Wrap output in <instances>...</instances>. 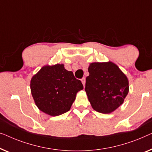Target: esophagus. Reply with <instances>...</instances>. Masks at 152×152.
<instances>
[{
	"instance_id": "1",
	"label": "esophagus",
	"mask_w": 152,
	"mask_h": 152,
	"mask_svg": "<svg viewBox=\"0 0 152 152\" xmlns=\"http://www.w3.org/2000/svg\"><path fill=\"white\" fill-rule=\"evenodd\" d=\"M81 82H82L83 86L85 87V78H83L82 79H81Z\"/></svg>"
}]
</instances>
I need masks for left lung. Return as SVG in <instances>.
Here are the masks:
<instances>
[{"label":"left lung","instance_id":"1","mask_svg":"<svg viewBox=\"0 0 152 152\" xmlns=\"http://www.w3.org/2000/svg\"><path fill=\"white\" fill-rule=\"evenodd\" d=\"M88 72L85 90L92 108L102 114L114 112L129 92L127 76L110 61L91 63Z\"/></svg>","mask_w":152,"mask_h":152}]
</instances>
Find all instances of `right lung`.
<instances>
[{"label": "right lung", "mask_w": 152, "mask_h": 152, "mask_svg": "<svg viewBox=\"0 0 152 152\" xmlns=\"http://www.w3.org/2000/svg\"><path fill=\"white\" fill-rule=\"evenodd\" d=\"M34 102L40 111L52 116L68 112L83 85L63 64L45 65L35 74L30 82Z\"/></svg>", "instance_id": "1"}]
</instances>
